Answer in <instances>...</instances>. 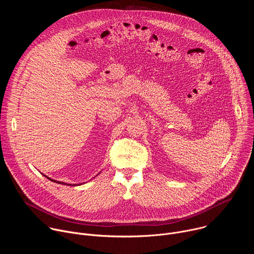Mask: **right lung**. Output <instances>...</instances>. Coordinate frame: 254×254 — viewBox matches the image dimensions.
Segmentation results:
<instances>
[{"instance_id":"add662e5","label":"right lung","mask_w":254,"mask_h":254,"mask_svg":"<svg viewBox=\"0 0 254 254\" xmlns=\"http://www.w3.org/2000/svg\"><path fill=\"white\" fill-rule=\"evenodd\" d=\"M44 176H45V175H44ZM45 177H46V178H48L47 176H45ZM48 179H49V180H51L52 182H55V183H58V184H62V185H68V186L72 185V184H66V183H63V182H58V181H56V180H53V179H50V178H48ZM75 185H76V184H74L73 186H75ZM79 185H80V184H79Z\"/></svg>"}]
</instances>
